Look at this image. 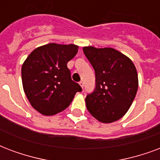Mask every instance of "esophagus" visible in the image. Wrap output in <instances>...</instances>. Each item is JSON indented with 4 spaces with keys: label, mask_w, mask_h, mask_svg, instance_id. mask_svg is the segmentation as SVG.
<instances>
[{
    "label": "esophagus",
    "mask_w": 160,
    "mask_h": 160,
    "mask_svg": "<svg viewBox=\"0 0 160 160\" xmlns=\"http://www.w3.org/2000/svg\"><path fill=\"white\" fill-rule=\"evenodd\" d=\"M79 85H80V86H81V88H83V87H84V82L82 81H81L80 82H79Z\"/></svg>",
    "instance_id": "34e87169"
}]
</instances>
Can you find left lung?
Returning a JSON list of instances; mask_svg holds the SVG:
<instances>
[{
    "label": "left lung",
    "instance_id": "8db88e82",
    "mask_svg": "<svg viewBox=\"0 0 160 160\" xmlns=\"http://www.w3.org/2000/svg\"><path fill=\"white\" fill-rule=\"evenodd\" d=\"M83 52L96 74L95 89L85 98L87 108L100 122H115L129 109L138 91L135 66L114 48L88 46Z\"/></svg>",
    "mask_w": 160,
    "mask_h": 160
}]
</instances>
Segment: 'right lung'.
<instances>
[{"label":"right lung","instance_id":"add662e5","mask_svg":"<svg viewBox=\"0 0 160 160\" xmlns=\"http://www.w3.org/2000/svg\"><path fill=\"white\" fill-rule=\"evenodd\" d=\"M78 46L49 43L36 48L22 67L23 90L34 109L46 116L57 114L68 107L78 83L72 80L67 64L76 56Z\"/></svg>","mask_w":160,"mask_h":160}]
</instances>
